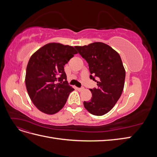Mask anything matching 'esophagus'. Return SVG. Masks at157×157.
Instances as JSON below:
<instances>
[{
    "instance_id": "34e87169",
    "label": "esophagus",
    "mask_w": 157,
    "mask_h": 157,
    "mask_svg": "<svg viewBox=\"0 0 157 157\" xmlns=\"http://www.w3.org/2000/svg\"><path fill=\"white\" fill-rule=\"evenodd\" d=\"M77 89L78 90V91H81V90H82L84 89V88L83 87H82V88H77Z\"/></svg>"
}]
</instances>
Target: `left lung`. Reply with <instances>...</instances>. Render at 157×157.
<instances>
[{
    "instance_id": "8db88e82",
    "label": "left lung",
    "mask_w": 157,
    "mask_h": 157,
    "mask_svg": "<svg viewBox=\"0 0 157 157\" xmlns=\"http://www.w3.org/2000/svg\"><path fill=\"white\" fill-rule=\"evenodd\" d=\"M75 48L87 61L90 78L98 87L90 89L92 97L84 101V106L94 115H105L115 105L124 88L126 73L121 56L111 46L99 42Z\"/></svg>"
}]
</instances>
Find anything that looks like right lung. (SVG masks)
Returning a JSON list of instances; mask_svg holds the SVG:
<instances>
[{"instance_id":"1","label":"right lung","mask_w":157,"mask_h":157,"mask_svg":"<svg viewBox=\"0 0 157 157\" xmlns=\"http://www.w3.org/2000/svg\"><path fill=\"white\" fill-rule=\"evenodd\" d=\"M76 54L73 46L52 42L31 56L25 85L31 101L40 111L53 115L65 105L74 88L67 81L64 65Z\"/></svg>"}]
</instances>
